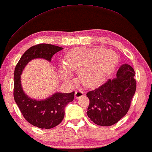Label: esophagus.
Instances as JSON below:
<instances>
[{
  "mask_svg": "<svg viewBox=\"0 0 152 152\" xmlns=\"http://www.w3.org/2000/svg\"><path fill=\"white\" fill-rule=\"evenodd\" d=\"M83 95H84V92H83V91L82 90V89H78V90L76 91V92H75V97L76 99L80 98V97H82V96H83Z\"/></svg>",
  "mask_w": 152,
  "mask_h": 152,
  "instance_id": "esophagus-1",
  "label": "esophagus"
}]
</instances>
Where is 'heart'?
I'll use <instances>...</instances> for the list:
<instances>
[{
  "label": "heart",
  "instance_id": "obj_1",
  "mask_svg": "<svg viewBox=\"0 0 152 152\" xmlns=\"http://www.w3.org/2000/svg\"><path fill=\"white\" fill-rule=\"evenodd\" d=\"M117 55L102 48H76L66 55L65 64L59 67V74L65 80H70V71L80 72L82 83L86 86H95L104 80L113 70Z\"/></svg>",
  "mask_w": 152,
  "mask_h": 152
}]
</instances>
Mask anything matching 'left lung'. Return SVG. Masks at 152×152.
I'll return each instance as SVG.
<instances>
[{"mask_svg": "<svg viewBox=\"0 0 152 152\" xmlns=\"http://www.w3.org/2000/svg\"><path fill=\"white\" fill-rule=\"evenodd\" d=\"M136 85L133 68L129 64L122 65L115 78L86 93L90 101L86 112L89 118L99 126L117 123L128 112Z\"/></svg>", "mask_w": 152, "mask_h": 152, "instance_id": "obj_1", "label": "left lung"}]
</instances>
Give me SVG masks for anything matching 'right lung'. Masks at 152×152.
<instances>
[{
	"instance_id": "obj_1",
	"label": "right lung",
	"mask_w": 152,
	"mask_h": 152,
	"mask_svg": "<svg viewBox=\"0 0 152 152\" xmlns=\"http://www.w3.org/2000/svg\"><path fill=\"white\" fill-rule=\"evenodd\" d=\"M62 49V47L49 44L33 46L24 53L14 71V99L24 118L38 128L49 129L61 123L64 118L65 107L74 100V91L70 93H55L44 100L33 99L23 92L20 76L32 59L42 58L50 61L53 55Z\"/></svg>"
}]
</instances>
